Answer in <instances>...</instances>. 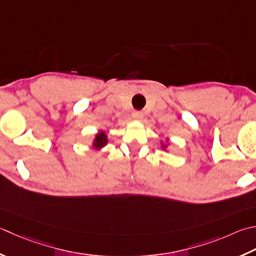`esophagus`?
<instances>
[{"label": "esophagus", "mask_w": 256, "mask_h": 256, "mask_svg": "<svg viewBox=\"0 0 256 256\" xmlns=\"http://www.w3.org/2000/svg\"><path fill=\"white\" fill-rule=\"evenodd\" d=\"M132 116L134 120H136V121H141V120L143 118V113L140 111H135V112H133Z\"/></svg>", "instance_id": "34e87169"}]
</instances>
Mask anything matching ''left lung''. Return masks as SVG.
<instances>
[{"instance_id":"1","label":"left lung","mask_w":256,"mask_h":256,"mask_svg":"<svg viewBox=\"0 0 256 256\" xmlns=\"http://www.w3.org/2000/svg\"><path fill=\"white\" fill-rule=\"evenodd\" d=\"M160 144H161V148L163 150V151H168V138L165 140V141H163V140H161L160 141Z\"/></svg>"}]
</instances>
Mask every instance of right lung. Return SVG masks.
Instances as JSON below:
<instances>
[{"mask_svg": "<svg viewBox=\"0 0 256 256\" xmlns=\"http://www.w3.org/2000/svg\"><path fill=\"white\" fill-rule=\"evenodd\" d=\"M108 143V133H105L103 130H100V131L94 135L93 141H92V148L96 151H101V150L106 146Z\"/></svg>", "mask_w": 256, "mask_h": 256, "instance_id": "right-lung-1", "label": "right lung"}]
</instances>
